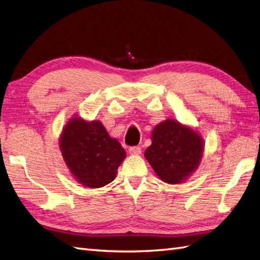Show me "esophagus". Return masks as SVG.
I'll return each mask as SVG.
<instances>
[{
    "mask_svg": "<svg viewBox=\"0 0 260 260\" xmlns=\"http://www.w3.org/2000/svg\"><path fill=\"white\" fill-rule=\"evenodd\" d=\"M129 152L131 155H140L141 154V147L140 146H132L129 148Z\"/></svg>",
    "mask_w": 260,
    "mask_h": 260,
    "instance_id": "obj_1",
    "label": "esophagus"
}]
</instances>
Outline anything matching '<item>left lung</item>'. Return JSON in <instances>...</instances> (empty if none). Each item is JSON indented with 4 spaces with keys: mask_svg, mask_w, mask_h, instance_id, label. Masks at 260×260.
<instances>
[{
    "mask_svg": "<svg viewBox=\"0 0 260 260\" xmlns=\"http://www.w3.org/2000/svg\"><path fill=\"white\" fill-rule=\"evenodd\" d=\"M203 152L204 141L198 131L167 119L153 129L152 144L144 156L164 182L179 184L198 169Z\"/></svg>",
    "mask_w": 260,
    "mask_h": 260,
    "instance_id": "left-lung-1",
    "label": "left lung"
}]
</instances>
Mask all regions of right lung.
<instances>
[{
  "label": "right lung",
  "mask_w": 260,
  "mask_h": 260,
  "mask_svg": "<svg viewBox=\"0 0 260 260\" xmlns=\"http://www.w3.org/2000/svg\"><path fill=\"white\" fill-rule=\"evenodd\" d=\"M59 148L72 176L91 188L111 183L125 158L120 143L101 121H86L79 116L70 118L62 129Z\"/></svg>",
  "instance_id": "1"
}]
</instances>
